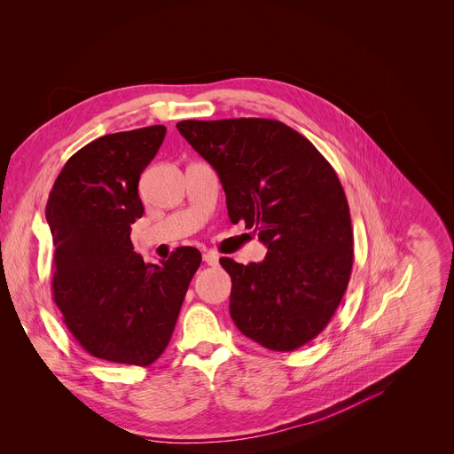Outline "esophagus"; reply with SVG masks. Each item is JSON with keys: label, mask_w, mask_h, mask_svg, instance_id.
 Wrapping results in <instances>:
<instances>
[{"label": "esophagus", "mask_w": 454, "mask_h": 454, "mask_svg": "<svg viewBox=\"0 0 454 454\" xmlns=\"http://www.w3.org/2000/svg\"><path fill=\"white\" fill-rule=\"evenodd\" d=\"M202 259H204V262H206L207 266H217V264H219V255H217L215 252H206V254L202 255Z\"/></svg>", "instance_id": "esophagus-1"}]
</instances>
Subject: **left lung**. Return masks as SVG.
Masks as SVG:
<instances>
[{
	"label": "left lung",
	"mask_w": 454,
	"mask_h": 454,
	"mask_svg": "<svg viewBox=\"0 0 454 454\" xmlns=\"http://www.w3.org/2000/svg\"><path fill=\"white\" fill-rule=\"evenodd\" d=\"M176 129L217 171L230 221L255 228L268 247L262 262L221 259L235 326L270 350L307 345L338 310L354 262L334 168L279 120H183Z\"/></svg>",
	"instance_id": "obj_1"
}]
</instances>
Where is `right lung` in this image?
<instances>
[{
	"instance_id": "obj_1",
	"label": "right lung",
	"mask_w": 454,
	"mask_h": 454,
	"mask_svg": "<svg viewBox=\"0 0 454 454\" xmlns=\"http://www.w3.org/2000/svg\"><path fill=\"white\" fill-rule=\"evenodd\" d=\"M164 137V126H149L83 145L45 206L54 303L80 347L111 364L147 367L160 357L202 259L192 247L159 264L133 252L131 224L144 215L138 180Z\"/></svg>"
}]
</instances>
